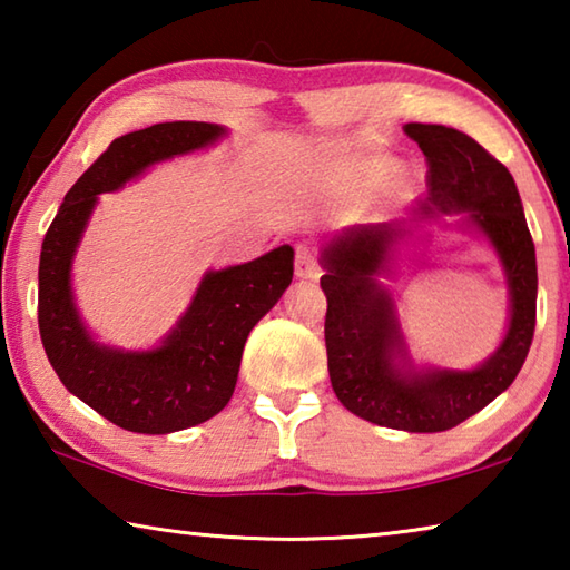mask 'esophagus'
<instances>
[{"label": "esophagus", "mask_w": 570, "mask_h": 570, "mask_svg": "<svg viewBox=\"0 0 570 570\" xmlns=\"http://www.w3.org/2000/svg\"><path fill=\"white\" fill-rule=\"evenodd\" d=\"M294 272L298 278H316L320 276V262L312 254L308 246H296V256H294Z\"/></svg>", "instance_id": "1"}]
</instances>
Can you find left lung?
I'll list each match as a JSON object with an SVG mask.
<instances>
[{
  "label": "left lung",
  "mask_w": 570,
  "mask_h": 570,
  "mask_svg": "<svg viewBox=\"0 0 570 570\" xmlns=\"http://www.w3.org/2000/svg\"><path fill=\"white\" fill-rule=\"evenodd\" d=\"M404 132L428 160V198L414 214H468L490 238L510 284V326L503 344L472 372H407L394 356L402 342L392 298L377 276L387 272L392 244L410 218L350 230L324 250L326 364L334 394L366 422L407 432L458 428L505 392L523 366L535 332V246L515 180L498 158L455 128L407 122Z\"/></svg>",
  "instance_id": "8db88e82"
}]
</instances>
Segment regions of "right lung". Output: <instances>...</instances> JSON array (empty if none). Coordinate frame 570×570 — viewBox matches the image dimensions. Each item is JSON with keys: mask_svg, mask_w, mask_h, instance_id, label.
<instances>
[{"mask_svg": "<svg viewBox=\"0 0 570 570\" xmlns=\"http://www.w3.org/2000/svg\"><path fill=\"white\" fill-rule=\"evenodd\" d=\"M224 135L210 122H158L112 140L67 190L40 254L37 322L57 377L75 397L122 430L168 435L214 417L236 387L248 332L294 276V248L278 246L256 262L206 274L186 316L153 352L98 346L72 304L70 264L98 193L158 160L190 153Z\"/></svg>", "mask_w": 570, "mask_h": 570, "instance_id": "1", "label": "right lung"}]
</instances>
